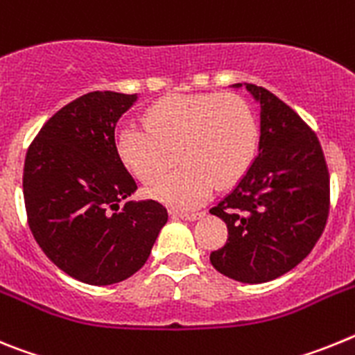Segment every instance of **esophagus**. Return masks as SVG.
<instances>
[{"label": "esophagus", "mask_w": 355, "mask_h": 355, "mask_svg": "<svg viewBox=\"0 0 355 355\" xmlns=\"http://www.w3.org/2000/svg\"><path fill=\"white\" fill-rule=\"evenodd\" d=\"M175 213H178L183 220H188V222L199 220V218L205 216V211H175Z\"/></svg>", "instance_id": "1"}]
</instances>
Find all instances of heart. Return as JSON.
<instances>
[{
	"instance_id": "b5f03b06",
	"label": "heart",
	"mask_w": 355,
	"mask_h": 355,
	"mask_svg": "<svg viewBox=\"0 0 355 355\" xmlns=\"http://www.w3.org/2000/svg\"><path fill=\"white\" fill-rule=\"evenodd\" d=\"M259 144L252 110L233 94L163 97L146 110L142 128L126 126L117 155L128 171L153 184L183 163L150 193L180 208L199 205L213 187H231L252 165Z\"/></svg>"
}]
</instances>
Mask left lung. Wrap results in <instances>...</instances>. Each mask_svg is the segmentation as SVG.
<instances>
[{
    "label": "left lung",
    "mask_w": 355,
    "mask_h": 355,
    "mask_svg": "<svg viewBox=\"0 0 355 355\" xmlns=\"http://www.w3.org/2000/svg\"><path fill=\"white\" fill-rule=\"evenodd\" d=\"M259 106V146L236 187L209 209L225 222L227 241L209 261L234 281L281 277L311 252L329 215V171L316 135L293 110L252 83Z\"/></svg>",
    "instance_id": "left-lung-1"
}]
</instances>
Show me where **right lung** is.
I'll use <instances>...</instances> for the list:
<instances>
[{
  "instance_id": "add662e5",
  "label": "right lung",
  "mask_w": 355,
  "mask_h": 355,
  "mask_svg": "<svg viewBox=\"0 0 355 355\" xmlns=\"http://www.w3.org/2000/svg\"><path fill=\"white\" fill-rule=\"evenodd\" d=\"M137 99L110 90L78 97L44 124L24 159L33 238L60 270L94 286L139 272L168 220L156 200H128L119 209L137 183L117 155L115 128Z\"/></svg>"
}]
</instances>
